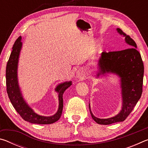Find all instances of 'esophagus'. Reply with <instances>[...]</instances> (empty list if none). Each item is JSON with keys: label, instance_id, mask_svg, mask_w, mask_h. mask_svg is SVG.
I'll return each mask as SVG.
<instances>
[{"label": "esophagus", "instance_id": "obj_1", "mask_svg": "<svg viewBox=\"0 0 148 148\" xmlns=\"http://www.w3.org/2000/svg\"><path fill=\"white\" fill-rule=\"evenodd\" d=\"M86 77V72L84 69H79L76 72V78L78 79H84Z\"/></svg>", "mask_w": 148, "mask_h": 148}]
</instances>
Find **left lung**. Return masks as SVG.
<instances>
[{
	"mask_svg": "<svg viewBox=\"0 0 148 148\" xmlns=\"http://www.w3.org/2000/svg\"><path fill=\"white\" fill-rule=\"evenodd\" d=\"M129 48L121 51L102 52L98 61L99 71L97 77L114 74L119 77L122 97L121 110L114 117L101 119L92 114L89 104V111L94 121L98 124L110 125L125 120L139 101L142 92L144 77V64L141 56L136 49V44L131 37L119 28L116 29Z\"/></svg>",
	"mask_w": 148,
	"mask_h": 148,
	"instance_id": "8db88e82",
	"label": "left lung"
}]
</instances>
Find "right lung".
Listing matches in <instances>:
<instances>
[{
    "label": "right lung",
    "mask_w": 148,
    "mask_h": 148,
    "mask_svg": "<svg viewBox=\"0 0 148 148\" xmlns=\"http://www.w3.org/2000/svg\"><path fill=\"white\" fill-rule=\"evenodd\" d=\"M21 36L16 40L6 65V90L11 103L25 121L34 124H51L58 121L62 112L63 99L62 95L66 89L72 85V82H65L57 85L55 88L59 96V108L56 114L51 116H44L36 114L23 99L18 83L17 69L20 52L22 47Z\"/></svg>",
    "instance_id": "obj_1"
}]
</instances>
